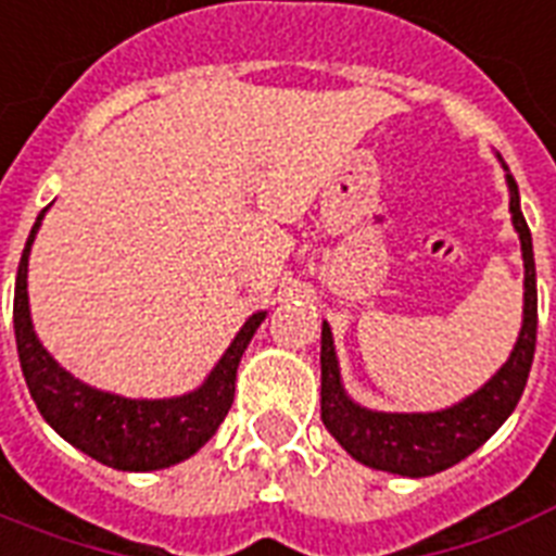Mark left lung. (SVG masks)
Instances as JSON below:
<instances>
[{"label":"left lung","mask_w":556,"mask_h":556,"mask_svg":"<svg viewBox=\"0 0 556 556\" xmlns=\"http://www.w3.org/2000/svg\"><path fill=\"white\" fill-rule=\"evenodd\" d=\"M510 217L526 261V313L517 348L503 370L465 402L439 413H372L350 402L339 379L332 332L321 330V419L339 445L362 465L399 477H430L470 456L517 407L536 348V278L531 229L519 208L517 180L508 175Z\"/></svg>","instance_id":"obj_1"}]
</instances>
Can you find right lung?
Returning <instances> with one entry per match:
<instances>
[{
    "mask_svg": "<svg viewBox=\"0 0 556 556\" xmlns=\"http://www.w3.org/2000/svg\"><path fill=\"white\" fill-rule=\"evenodd\" d=\"M42 215L46 208L39 212L28 243L22 250L16 290H13V332H16L22 376L28 381L39 413L65 442L109 468L157 470L189 459L198 447L215 437V430L232 407L235 372L243 350L264 321V313H255L243 324L212 376L203 381V388L189 396L146 402V399H123L88 388L53 362L30 327L28 252Z\"/></svg>",
    "mask_w": 556,
    "mask_h": 556,
    "instance_id": "right-lung-1",
    "label": "right lung"
}]
</instances>
